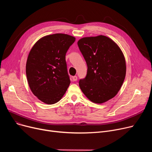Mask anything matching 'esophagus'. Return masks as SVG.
Here are the masks:
<instances>
[{
  "label": "esophagus",
  "instance_id": "obj_1",
  "mask_svg": "<svg viewBox=\"0 0 152 152\" xmlns=\"http://www.w3.org/2000/svg\"><path fill=\"white\" fill-rule=\"evenodd\" d=\"M73 81H76L77 80V77L76 76H73Z\"/></svg>",
  "mask_w": 152,
  "mask_h": 152
}]
</instances>
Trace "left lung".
<instances>
[{"instance_id":"8db88e82","label":"left lung","mask_w":152,"mask_h":152,"mask_svg":"<svg viewBox=\"0 0 152 152\" xmlns=\"http://www.w3.org/2000/svg\"><path fill=\"white\" fill-rule=\"evenodd\" d=\"M77 45L87 65L86 77L79 82L82 92L95 103L113 98L120 90L126 73V60L120 48L103 35L83 37Z\"/></svg>"}]
</instances>
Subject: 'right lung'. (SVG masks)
Instances as JSON below:
<instances>
[{
  "instance_id": "right-lung-1",
  "label": "right lung",
  "mask_w": 152,
  "mask_h": 152,
  "mask_svg": "<svg viewBox=\"0 0 152 152\" xmlns=\"http://www.w3.org/2000/svg\"><path fill=\"white\" fill-rule=\"evenodd\" d=\"M75 37L65 34L45 36L36 42L28 55L26 73L30 89L42 102L54 104L70 84L66 53Z\"/></svg>"
}]
</instances>
